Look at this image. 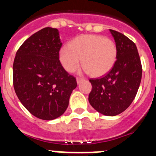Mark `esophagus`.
Segmentation results:
<instances>
[{"label": "esophagus", "mask_w": 156, "mask_h": 156, "mask_svg": "<svg viewBox=\"0 0 156 156\" xmlns=\"http://www.w3.org/2000/svg\"><path fill=\"white\" fill-rule=\"evenodd\" d=\"M83 80H84L83 78H77V83L78 84L81 83V82H82Z\"/></svg>", "instance_id": "1"}]
</instances>
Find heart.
Listing matches in <instances>:
<instances>
[{"label": "heart", "instance_id": "1", "mask_svg": "<svg viewBox=\"0 0 156 156\" xmlns=\"http://www.w3.org/2000/svg\"><path fill=\"white\" fill-rule=\"evenodd\" d=\"M59 60L63 68L74 72L81 63L93 76H102L114 67L118 48L112 39L101 35L83 34L59 50Z\"/></svg>", "mask_w": 156, "mask_h": 156}]
</instances>
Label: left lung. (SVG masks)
<instances>
[{"instance_id":"8db88e82","label":"left lung","mask_w":156,"mask_h":156,"mask_svg":"<svg viewBox=\"0 0 156 156\" xmlns=\"http://www.w3.org/2000/svg\"><path fill=\"white\" fill-rule=\"evenodd\" d=\"M110 31L117 45V60L104 76L89 79L92 91L89 101L100 113L115 116L134 100L141 81L142 66L135 43L120 32Z\"/></svg>"}]
</instances>
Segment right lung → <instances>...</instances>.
Masks as SVG:
<instances>
[{
  "instance_id": "right-lung-1",
  "label": "right lung",
  "mask_w": 156,
  "mask_h": 156,
  "mask_svg": "<svg viewBox=\"0 0 156 156\" xmlns=\"http://www.w3.org/2000/svg\"><path fill=\"white\" fill-rule=\"evenodd\" d=\"M59 31L45 27L31 35L16 52L13 86L22 104L35 117L52 120L67 110L76 78L59 61Z\"/></svg>"
}]
</instances>
